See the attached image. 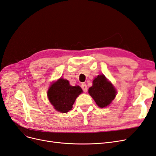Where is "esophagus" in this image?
Instances as JSON below:
<instances>
[{
    "label": "esophagus",
    "mask_w": 156,
    "mask_h": 156,
    "mask_svg": "<svg viewBox=\"0 0 156 156\" xmlns=\"http://www.w3.org/2000/svg\"><path fill=\"white\" fill-rule=\"evenodd\" d=\"M81 88H82V89H83V90L84 91V92H87L88 88H87V84H86L85 83H83V84H82Z\"/></svg>",
    "instance_id": "obj_1"
}]
</instances>
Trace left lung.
<instances>
[{"label": "left lung", "mask_w": 156, "mask_h": 156, "mask_svg": "<svg viewBox=\"0 0 156 156\" xmlns=\"http://www.w3.org/2000/svg\"><path fill=\"white\" fill-rule=\"evenodd\" d=\"M88 93L98 106L103 108L111 104L115 98L116 90L105 75L101 74L94 79L92 86L88 89Z\"/></svg>", "instance_id": "8db88e82"}]
</instances>
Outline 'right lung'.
I'll use <instances>...</instances> for the list:
<instances>
[{
    "label": "right lung",
    "instance_id": "obj_1",
    "mask_svg": "<svg viewBox=\"0 0 156 156\" xmlns=\"http://www.w3.org/2000/svg\"><path fill=\"white\" fill-rule=\"evenodd\" d=\"M82 92L79 86H71L68 80L60 78L50 86L48 97L55 110L66 113L72 109L76 98Z\"/></svg>",
    "mask_w": 156,
    "mask_h": 156
}]
</instances>
